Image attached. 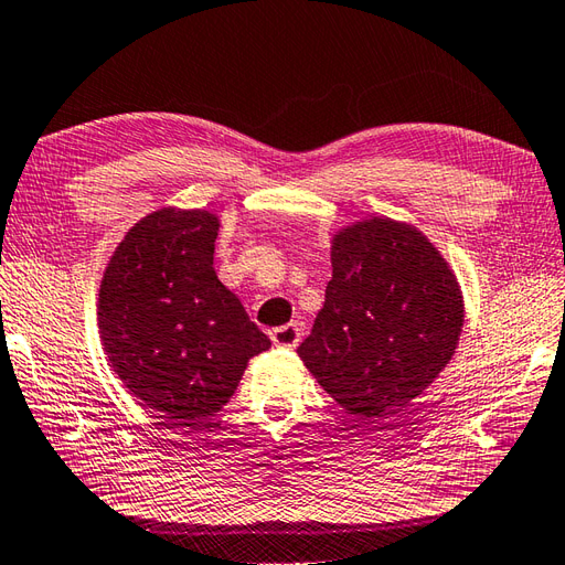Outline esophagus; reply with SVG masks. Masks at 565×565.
I'll use <instances>...</instances> for the list:
<instances>
[{
	"instance_id": "1",
	"label": "esophagus",
	"mask_w": 565,
	"mask_h": 565,
	"mask_svg": "<svg viewBox=\"0 0 565 565\" xmlns=\"http://www.w3.org/2000/svg\"><path fill=\"white\" fill-rule=\"evenodd\" d=\"M274 347H281V349H296L298 342H300V330L298 324H284V327H277V330L269 332Z\"/></svg>"
}]
</instances>
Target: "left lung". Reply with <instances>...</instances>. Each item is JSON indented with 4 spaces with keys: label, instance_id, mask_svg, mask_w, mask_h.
I'll list each match as a JSON object with an SVG mask.
<instances>
[{
    "label": "left lung",
    "instance_id": "left-lung-1",
    "mask_svg": "<svg viewBox=\"0 0 565 565\" xmlns=\"http://www.w3.org/2000/svg\"><path fill=\"white\" fill-rule=\"evenodd\" d=\"M462 318L460 286L426 235L373 216L334 235L324 306L298 356L347 414L371 422L438 377Z\"/></svg>",
    "mask_w": 565,
    "mask_h": 565
}]
</instances>
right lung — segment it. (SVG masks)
I'll use <instances>...</instances> for the list:
<instances>
[{
	"instance_id": "add662e5",
	"label": "right lung",
	"mask_w": 565,
	"mask_h": 565,
	"mask_svg": "<svg viewBox=\"0 0 565 565\" xmlns=\"http://www.w3.org/2000/svg\"><path fill=\"white\" fill-rule=\"evenodd\" d=\"M218 218L159 209L127 231L105 267L98 327L125 387L170 426L228 404L247 361L271 347L214 271Z\"/></svg>"
}]
</instances>
